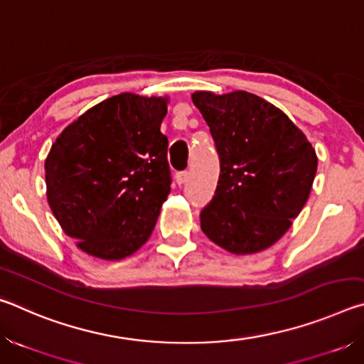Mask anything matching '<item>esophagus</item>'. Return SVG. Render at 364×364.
<instances>
[{
	"mask_svg": "<svg viewBox=\"0 0 364 364\" xmlns=\"http://www.w3.org/2000/svg\"><path fill=\"white\" fill-rule=\"evenodd\" d=\"M188 176H189L188 171H178L176 176H175V180H176V183L181 186V184H184V183L188 181Z\"/></svg>",
	"mask_w": 364,
	"mask_h": 364,
	"instance_id": "esophagus-1",
	"label": "esophagus"
}]
</instances>
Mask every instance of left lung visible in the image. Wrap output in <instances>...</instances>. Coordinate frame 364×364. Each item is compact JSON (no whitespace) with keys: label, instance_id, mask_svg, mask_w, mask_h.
Masks as SVG:
<instances>
[{"label":"left lung","instance_id":"1","mask_svg":"<svg viewBox=\"0 0 364 364\" xmlns=\"http://www.w3.org/2000/svg\"><path fill=\"white\" fill-rule=\"evenodd\" d=\"M220 156V178L200 213L218 247L252 255L271 247L299 217L318 157L304 132L273 104L247 91L193 93Z\"/></svg>","mask_w":364,"mask_h":364}]
</instances>
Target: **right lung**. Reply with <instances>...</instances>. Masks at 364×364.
<instances>
[{
	"instance_id": "1",
	"label": "right lung",
	"mask_w": 364,
	"mask_h": 364,
	"mask_svg": "<svg viewBox=\"0 0 364 364\" xmlns=\"http://www.w3.org/2000/svg\"><path fill=\"white\" fill-rule=\"evenodd\" d=\"M168 96L120 93L67 125L45 160L46 197L63 231L101 260L146 244L170 194Z\"/></svg>"
}]
</instances>
